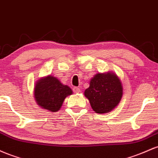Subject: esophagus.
Segmentation results:
<instances>
[{"label":"esophagus","mask_w":158,"mask_h":158,"mask_svg":"<svg viewBox=\"0 0 158 158\" xmlns=\"http://www.w3.org/2000/svg\"><path fill=\"white\" fill-rule=\"evenodd\" d=\"M73 91L75 93H80V92H81V89H80V88L77 87V86H75V87L73 88Z\"/></svg>","instance_id":"esophagus-1"}]
</instances>
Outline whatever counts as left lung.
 Returning a JSON list of instances; mask_svg holds the SVG:
<instances>
[{
	"label": "left lung",
	"instance_id": "left-lung-1",
	"mask_svg": "<svg viewBox=\"0 0 158 158\" xmlns=\"http://www.w3.org/2000/svg\"><path fill=\"white\" fill-rule=\"evenodd\" d=\"M123 93L121 81L113 72L98 73L91 79L84 95L89 101L95 113H105L113 110L121 101Z\"/></svg>",
	"mask_w": 158,
	"mask_h": 158
}]
</instances>
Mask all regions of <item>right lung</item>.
I'll return each mask as SVG.
<instances>
[{"instance_id":"obj_1","label":"right lung","mask_w":158,"mask_h":158,"mask_svg":"<svg viewBox=\"0 0 158 158\" xmlns=\"http://www.w3.org/2000/svg\"><path fill=\"white\" fill-rule=\"evenodd\" d=\"M72 94V89L54 76L40 78L35 84L34 97L37 104L50 112L59 110L65 98Z\"/></svg>"}]
</instances>
